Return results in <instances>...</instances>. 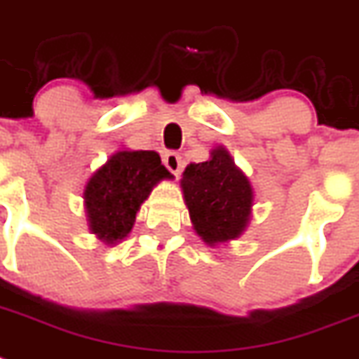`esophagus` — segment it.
I'll return each mask as SVG.
<instances>
[{"instance_id":"1","label":"esophagus","mask_w":359,"mask_h":359,"mask_svg":"<svg viewBox=\"0 0 359 359\" xmlns=\"http://www.w3.org/2000/svg\"><path fill=\"white\" fill-rule=\"evenodd\" d=\"M163 165H165V167H167L174 176H177V174L182 172V168H183L182 156H180L177 152H167L165 156H163Z\"/></svg>"}]
</instances>
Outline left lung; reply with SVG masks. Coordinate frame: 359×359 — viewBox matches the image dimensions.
<instances>
[{"label": "left lung", "instance_id": "8db88e82", "mask_svg": "<svg viewBox=\"0 0 359 359\" xmlns=\"http://www.w3.org/2000/svg\"><path fill=\"white\" fill-rule=\"evenodd\" d=\"M183 198L192 227L209 245L238 238L250 224L253 189L224 147L211 150V159L187 165Z\"/></svg>", "mask_w": 359, "mask_h": 359}]
</instances>
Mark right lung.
I'll return each instance as SVG.
<instances>
[{
  "mask_svg": "<svg viewBox=\"0 0 359 359\" xmlns=\"http://www.w3.org/2000/svg\"><path fill=\"white\" fill-rule=\"evenodd\" d=\"M172 174L154 150H119L90 177L84 205L90 231L104 244H117L132 231L141 203Z\"/></svg>",
  "mask_w": 359,
  "mask_h": 359,
  "instance_id": "right-lung-1",
  "label": "right lung"
}]
</instances>
